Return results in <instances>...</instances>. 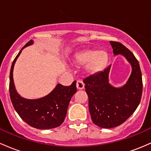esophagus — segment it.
Wrapping results in <instances>:
<instances>
[{"mask_svg":"<svg viewBox=\"0 0 151 151\" xmlns=\"http://www.w3.org/2000/svg\"><path fill=\"white\" fill-rule=\"evenodd\" d=\"M85 85L82 81H78L76 83V87H77L78 90H83L84 88Z\"/></svg>","mask_w":151,"mask_h":151,"instance_id":"obj_1","label":"esophagus"}]
</instances>
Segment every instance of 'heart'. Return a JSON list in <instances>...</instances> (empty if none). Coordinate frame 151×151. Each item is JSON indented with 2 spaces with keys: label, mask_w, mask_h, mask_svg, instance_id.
<instances>
[{
  "label": "heart",
  "mask_w": 151,
  "mask_h": 151,
  "mask_svg": "<svg viewBox=\"0 0 151 151\" xmlns=\"http://www.w3.org/2000/svg\"><path fill=\"white\" fill-rule=\"evenodd\" d=\"M108 61V55L105 51L98 52L94 50H87L76 55L74 63L78 66H84L89 75H96L104 70Z\"/></svg>",
  "instance_id": "b5f03b06"
}]
</instances>
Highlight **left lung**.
<instances>
[{"label": "left lung", "instance_id": "left-lung-1", "mask_svg": "<svg viewBox=\"0 0 151 151\" xmlns=\"http://www.w3.org/2000/svg\"><path fill=\"white\" fill-rule=\"evenodd\" d=\"M114 55H121L131 65L126 83L119 88L109 83L110 65L104 70L83 80L88 96V108L94 124L103 128L120 126L135 112L140 102L143 90L139 63L133 53L118 42L110 41Z\"/></svg>", "mask_w": 151, "mask_h": 151}]
</instances>
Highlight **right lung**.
<instances>
[{"mask_svg": "<svg viewBox=\"0 0 151 151\" xmlns=\"http://www.w3.org/2000/svg\"><path fill=\"white\" fill-rule=\"evenodd\" d=\"M33 44L32 40L25 44L12 63L10 72V97L16 111L25 123L38 129H51L60 126L63 123L71 98L76 93V81L69 86L57 84L50 93L38 99L21 97L15 87L13 68L22 50Z\"/></svg>", "mask_w": 151, "mask_h": 151, "instance_id": "obj_1", "label": "right lung"}]
</instances>
